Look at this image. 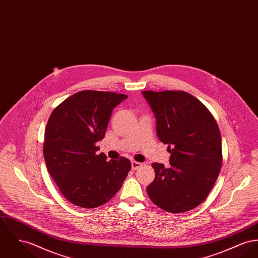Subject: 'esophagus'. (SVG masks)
<instances>
[{"mask_svg":"<svg viewBox=\"0 0 258 258\" xmlns=\"http://www.w3.org/2000/svg\"><path fill=\"white\" fill-rule=\"evenodd\" d=\"M131 164H132V169H133V170H136V169L140 168V167L143 165L141 162H138V161H135V160H133V161L131 162Z\"/></svg>","mask_w":258,"mask_h":258,"instance_id":"1","label":"esophagus"}]
</instances>
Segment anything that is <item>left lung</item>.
<instances>
[{
  "label": "left lung",
  "mask_w": 258,
  "mask_h": 258,
  "mask_svg": "<svg viewBox=\"0 0 258 258\" xmlns=\"http://www.w3.org/2000/svg\"><path fill=\"white\" fill-rule=\"evenodd\" d=\"M156 118V134L168 145L170 166L155 162L147 192L170 213L200 206L213 188L222 166L221 134L206 105L184 91H143Z\"/></svg>",
  "instance_id": "8db88e82"
}]
</instances>
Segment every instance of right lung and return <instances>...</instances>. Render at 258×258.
<instances>
[{
    "label": "right lung",
    "instance_id": "right-lung-1",
    "mask_svg": "<svg viewBox=\"0 0 258 258\" xmlns=\"http://www.w3.org/2000/svg\"><path fill=\"white\" fill-rule=\"evenodd\" d=\"M126 95L85 90L52 110L45 130L44 158L62 196L72 205L95 208L111 200L131 169L121 156L106 161L98 155L113 108Z\"/></svg>",
    "mask_w": 258,
    "mask_h": 258
}]
</instances>
